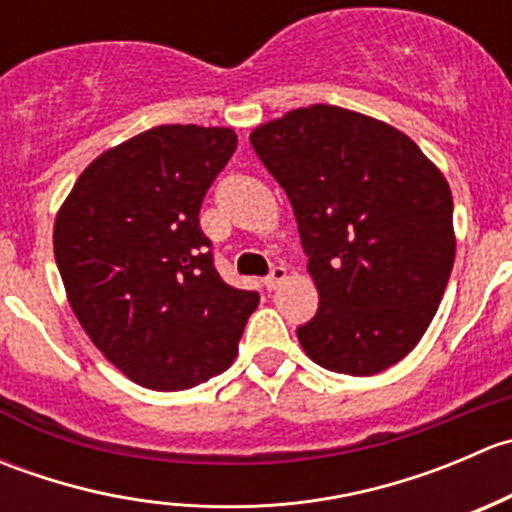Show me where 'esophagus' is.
Here are the masks:
<instances>
[{"mask_svg": "<svg viewBox=\"0 0 512 512\" xmlns=\"http://www.w3.org/2000/svg\"><path fill=\"white\" fill-rule=\"evenodd\" d=\"M285 280H287V267L277 265V267H272L270 275L265 277V287H267V289H277Z\"/></svg>", "mask_w": 512, "mask_h": 512, "instance_id": "esophagus-1", "label": "esophagus"}]
</instances>
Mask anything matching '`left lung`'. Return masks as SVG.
Here are the masks:
<instances>
[{
	"label": "left lung",
	"mask_w": 512,
	"mask_h": 512,
	"mask_svg": "<svg viewBox=\"0 0 512 512\" xmlns=\"http://www.w3.org/2000/svg\"><path fill=\"white\" fill-rule=\"evenodd\" d=\"M250 143L285 188L319 309L302 349L337 374L404 359L431 324L456 257L453 198L406 133L339 106L294 108Z\"/></svg>",
	"instance_id": "obj_1"
}]
</instances>
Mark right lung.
I'll return each mask as SVG.
<instances>
[{"label": "right lung", "mask_w": 512, "mask_h": 512, "mask_svg": "<svg viewBox=\"0 0 512 512\" xmlns=\"http://www.w3.org/2000/svg\"><path fill=\"white\" fill-rule=\"evenodd\" d=\"M232 128L156 126L101 153L54 223V257L84 332L116 369L180 391L232 364L260 294L218 275L200 230Z\"/></svg>", "instance_id": "1"}]
</instances>
